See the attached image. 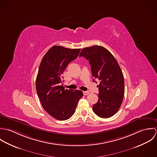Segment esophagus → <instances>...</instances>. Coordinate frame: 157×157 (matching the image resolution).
Listing matches in <instances>:
<instances>
[{
	"label": "esophagus",
	"mask_w": 157,
	"mask_h": 157,
	"mask_svg": "<svg viewBox=\"0 0 157 157\" xmlns=\"http://www.w3.org/2000/svg\"><path fill=\"white\" fill-rule=\"evenodd\" d=\"M90 94V92L89 91H84L83 92V94L85 95H88Z\"/></svg>",
	"instance_id": "obj_1"
}]
</instances>
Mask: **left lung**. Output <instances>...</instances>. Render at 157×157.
Wrapping results in <instances>:
<instances>
[{
	"label": "left lung",
	"mask_w": 157,
	"mask_h": 157,
	"mask_svg": "<svg viewBox=\"0 0 157 157\" xmlns=\"http://www.w3.org/2000/svg\"><path fill=\"white\" fill-rule=\"evenodd\" d=\"M79 56L89 60L92 76L100 80L94 112L101 118L112 117L120 108L124 94V77L117 61L107 49L98 45L83 48Z\"/></svg>",
	"instance_id": "obj_1"
}]
</instances>
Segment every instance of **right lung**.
<instances>
[{
    "label": "right lung",
    "mask_w": 157,
    "mask_h": 157,
    "mask_svg": "<svg viewBox=\"0 0 157 157\" xmlns=\"http://www.w3.org/2000/svg\"><path fill=\"white\" fill-rule=\"evenodd\" d=\"M80 50L54 46L45 54L39 67L36 81L38 97L45 111L58 120L71 118L83 95L82 90H65L60 86L64 70Z\"/></svg>",
    "instance_id": "1"
}]
</instances>
